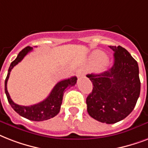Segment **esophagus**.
<instances>
[{
  "instance_id": "34e87169",
  "label": "esophagus",
  "mask_w": 148,
  "mask_h": 148,
  "mask_svg": "<svg viewBox=\"0 0 148 148\" xmlns=\"http://www.w3.org/2000/svg\"><path fill=\"white\" fill-rule=\"evenodd\" d=\"M85 75H86V72H85L82 69H79L76 71V75H77L78 78L84 77Z\"/></svg>"
}]
</instances>
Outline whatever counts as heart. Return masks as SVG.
<instances>
[{"instance_id":"b5f03b06","label":"heart","mask_w":148,"mask_h":148,"mask_svg":"<svg viewBox=\"0 0 148 148\" xmlns=\"http://www.w3.org/2000/svg\"><path fill=\"white\" fill-rule=\"evenodd\" d=\"M92 62L94 64H98L97 66V70L99 72L106 70L110 66V61L109 58L105 56L104 52L99 50H97L92 52L91 56Z\"/></svg>"}]
</instances>
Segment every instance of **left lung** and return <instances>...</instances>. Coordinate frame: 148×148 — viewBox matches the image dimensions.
Returning a JSON list of instances; mask_svg holds the SVG:
<instances>
[{"mask_svg": "<svg viewBox=\"0 0 148 148\" xmlns=\"http://www.w3.org/2000/svg\"><path fill=\"white\" fill-rule=\"evenodd\" d=\"M114 63L107 71L86 76L92 82V91L86 98L91 117L106 123H115L130 114L140 92L138 64L121 46H109Z\"/></svg>", "mask_w": 148, "mask_h": 148, "instance_id": "left-lung-1", "label": "left lung"}]
</instances>
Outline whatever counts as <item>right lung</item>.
<instances>
[{
  "label": "right lung",
  "mask_w": 148,
  "mask_h": 148,
  "mask_svg": "<svg viewBox=\"0 0 148 148\" xmlns=\"http://www.w3.org/2000/svg\"><path fill=\"white\" fill-rule=\"evenodd\" d=\"M32 50V48L30 46L25 48L18 53L17 58L11 62L8 69V73L5 79V82H4V90H5V93H6L9 103L11 107L14 110V111L17 112L19 115L32 121H46V120L54 117L59 113L64 92L68 88L75 86L77 78L76 76H73L69 79H63L58 82L54 86L49 97L38 103L28 106H21V105L16 104L11 99L8 91V88H7L8 80L11 69L17 64H18V62H20L24 58V57Z\"/></svg>",
  "instance_id": "1"
}]
</instances>
